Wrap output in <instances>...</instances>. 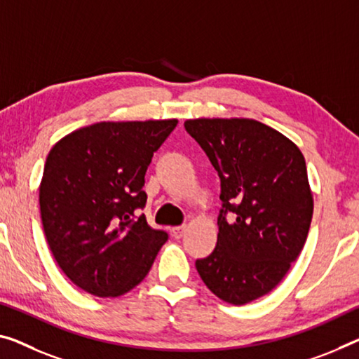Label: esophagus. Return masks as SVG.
<instances>
[{
	"instance_id": "34e87169",
	"label": "esophagus",
	"mask_w": 359,
	"mask_h": 359,
	"mask_svg": "<svg viewBox=\"0 0 359 359\" xmlns=\"http://www.w3.org/2000/svg\"><path fill=\"white\" fill-rule=\"evenodd\" d=\"M184 233H186V226H176V228L172 229V234L175 239H181V237L184 236Z\"/></svg>"
}]
</instances>
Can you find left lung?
<instances>
[{
    "label": "left lung",
    "instance_id": "1",
    "mask_svg": "<svg viewBox=\"0 0 359 359\" xmlns=\"http://www.w3.org/2000/svg\"><path fill=\"white\" fill-rule=\"evenodd\" d=\"M184 126L222 180L217 247L196 262L197 273L218 299L245 305L271 292L305 245L313 218L305 157L253 118H191Z\"/></svg>",
    "mask_w": 359,
    "mask_h": 359
}]
</instances>
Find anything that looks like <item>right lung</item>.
Returning a JSON list of instances; mask_svg holds the SVG:
<instances>
[{"label":"right lung","instance_id":"right-lung-1","mask_svg":"<svg viewBox=\"0 0 359 359\" xmlns=\"http://www.w3.org/2000/svg\"><path fill=\"white\" fill-rule=\"evenodd\" d=\"M176 118L99 122L49 151L40 183V213L49 249L76 287L120 297L146 278L167 233L137 210L147 201L144 175Z\"/></svg>","mask_w":359,"mask_h":359}]
</instances>
